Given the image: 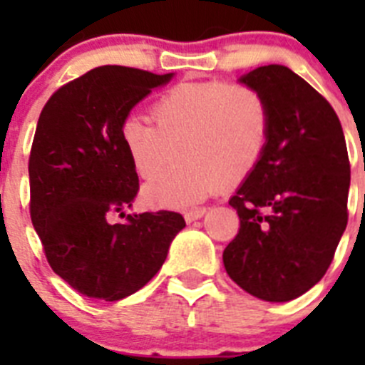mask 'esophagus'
<instances>
[{"mask_svg":"<svg viewBox=\"0 0 365 365\" xmlns=\"http://www.w3.org/2000/svg\"><path fill=\"white\" fill-rule=\"evenodd\" d=\"M205 214H206V208L205 206H201V208H193V210L185 212V219L186 222H193V221H197V219H201Z\"/></svg>","mask_w":365,"mask_h":365,"instance_id":"1","label":"esophagus"}]
</instances>
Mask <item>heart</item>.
Here are the masks:
<instances>
[{
  "label": "heart",
  "mask_w": 365,
  "mask_h": 365,
  "mask_svg": "<svg viewBox=\"0 0 365 365\" xmlns=\"http://www.w3.org/2000/svg\"><path fill=\"white\" fill-rule=\"evenodd\" d=\"M151 118L125 117L120 143L144 180L160 175L170 146L177 144L180 164L143 190L144 202L157 208L195 205L225 180H241L259 164L269 144L267 100L245 83L180 82L155 100Z\"/></svg>",
  "instance_id": "obj_1"
}]
</instances>
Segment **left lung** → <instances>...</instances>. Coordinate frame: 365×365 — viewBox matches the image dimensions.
I'll use <instances>...</instances> for the list:
<instances>
[{
  "mask_svg": "<svg viewBox=\"0 0 365 365\" xmlns=\"http://www.w3.org/2000/svg\"><path fill=\"white\" fill-rule=\"evenodd\" d=\"M240 82L265 96L270 135L228 201L240 232L222 263L248 294L291 302L324 278L347 227L346 138L331 104L289 67H257Z\"/></svg>",
  "mask_w": 365,
  "mask_h": 365,
  "instance_id": "obj_1",
  "label": "left lung"
}]
</instances>
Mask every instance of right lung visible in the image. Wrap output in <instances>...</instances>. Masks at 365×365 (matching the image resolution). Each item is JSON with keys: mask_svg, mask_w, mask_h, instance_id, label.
<instances>
[{"mask_svg": "<svg viewBox=\"0 0 365 365\" xmlns=\"http://www.w3.org/2000/svg\"><path fill=\"white\" fill-rule=\"evenodd\" d=\"M173 73L102 66L47 100L29 157L31 219L51 269L87 298L117 302L159 272L186 227L177 212L124 214L138 175L120 143L131 109ZM113 213L124 223L108 222Z\"/></svg>", "mask_w": 365, "mask_h": 365, "instance_id": "obj_1", "label": "right lung"}]
</instances>
